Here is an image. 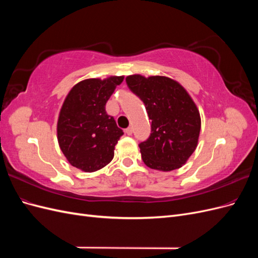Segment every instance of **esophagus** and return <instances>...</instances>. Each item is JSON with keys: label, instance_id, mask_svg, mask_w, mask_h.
Segmentation results:
<instances>
[{"label": "esophagus", "instance_id": "esophagus-1", "mask_svg": "<svg viewBox=\"0 0 258 258\" xmlns=\"http://www.w3.org/2000/svg\"><path fill=\"white\" fill-rule=\"evenodd\" d=\"M132 132H134V129H132V127H128V128L126 129V134H127L128 136H131Z\"/></svg>", "mask_w": 258, "mask_h": 258}]
</instances>
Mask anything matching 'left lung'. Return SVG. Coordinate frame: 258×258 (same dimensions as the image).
Masks as SVG:
<instances>
[{"label": "left lung", "mask_w": 258, "mask_h": 258, "mask_svg": "<svg viewBox=\"0 0 258 258\" xmlns=\"http://www.w3.org/2000/svg\"><path fill=\"white\" fill-rule=\"evenodd\" d=\"M129 89L143 101L152 134L140 144L147 167L158 171L181 168L196 150L201 117L196 103L178 82L167 76L126 77Z\"/></svg>", "instance_id": "8db88e82"}]
</instances>
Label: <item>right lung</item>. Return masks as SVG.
Listing matches in <instances>:
<instances>
[{
    "instance_id": "obj_1",
    "label": "right lung",
    "mask_w": 258,
    "mask_h": 258,
    "mask_svg": "<svg viewBox=\"0 0 258 258\" xmlns=\"http://www.w3.org/2000/svg\"><path fill=\"white\" fill-rule=\"evenodd\" d=\"M123 76L77 83L60 108L57 139L70 165L84 172H95L110 163L115 145L123 132L107 115L105 104Z\"/></svg>"
}]
</instances>
